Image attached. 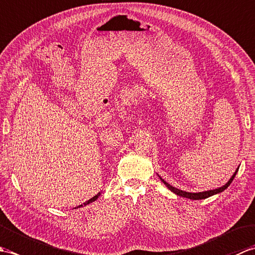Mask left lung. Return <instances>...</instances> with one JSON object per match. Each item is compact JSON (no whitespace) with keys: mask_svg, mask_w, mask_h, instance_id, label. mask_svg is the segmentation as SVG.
<instances>
[{"mask_svg":"<svg viewBox=\"0 0 255 255\" xmlns=\"http://www.w3.org/2000/svg\"><path fill=\"white\" fill-rule=\"evenodd\" d=\"M238 170H239V167H238L237 169V171L235 172V174L231 176V178L230 180L228 181V183L227 184H225L224 186H221V187H219V188H216V189H211V191H206V192H202V193H188V192H184V191H181V189H178V188H175V187H173L172 185H170L169 183H166L164 180H162L161 178V181L163 182L165 185L167 186V188L170 189V191H172L173 193H175L176 195H178V196H182V197H186V198H189V199H194V200H197V199H205V198H207V197H209V196H213V195H215V194H218V193H221V192H224L225 189L228 187L230 184H231V182L234 181V178H235V176H236V174H237V172H238Z\"/></svg>","mask_w":255,"mask_h":255,"instance_id":"8db88e82","label":"left lung"}]
</instances>
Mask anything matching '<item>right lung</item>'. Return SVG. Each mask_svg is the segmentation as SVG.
Listing matches in <instances>:
<instances>
[{"label":"right lung","mask_w":255,"mask_h":255,"mask_svg":"<svg viewBox=\"0 0 255 255\" xmlns=\"http://www.w3.org/2000/svg\"><path fill=\"white\" fill-rule=\"evenodd\" d=\"M100 194H101V193H99V194H97V195H95V196H94L93 198H91V199H89V200H88V202H86V203H84V205H88V204H90V203H92V202H94V200H96L97 198H99V196H100ZM81 206H82V205H80V206H79V207H81Z\"/></svg>","instance_id":"1"}]
</instances>
